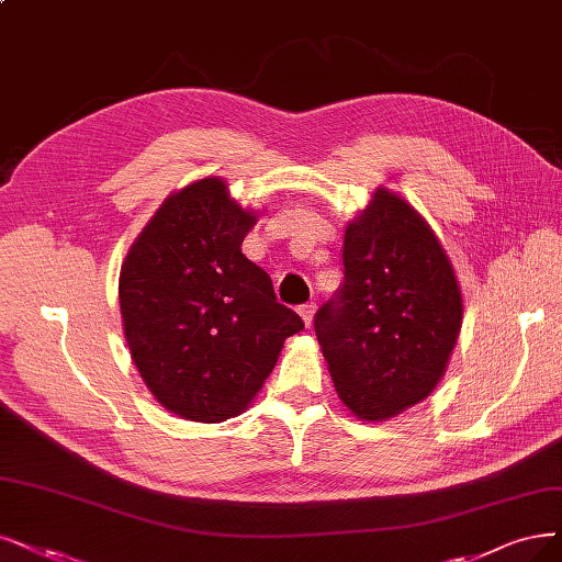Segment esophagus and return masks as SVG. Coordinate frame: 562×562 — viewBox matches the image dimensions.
I'll return each mask as SVG.
<instances>
[{
    "instance_id": "1",
    "label": "esophagus",
    "mask_w": 562,
    "mask_h": 562,
    "mask_svg": "<svg viewBox=\"0 0 562 562\" xmlns=\"http://www.w3.org/2000/svg\"><path fill=\"white\" fill-rule=\"evenodd\" d=\"M315 303H303V305H299V315L303 317V322H305V326L310 328L313 326V315H315Z\"/></svg>"
}]
</instances>
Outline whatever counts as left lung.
<instances>
[{
  "instance_id": "1",
  "label": "left lung",
  "mask_w": 562,
  "mask_h": 562,
  "mask_svg": "<svg viewBox=\"0 0 562 562\" xmlns=\"http://www.w3.org/2000/svg\"><path fill=\"white\" fill-rule=\"evenodd\" d=\"M461 317L442 245L417 211L380 190L347 226L342 282L315 315L340 401L366 422L424 401L445 375Z\"/></svg>"
}]
</instances>
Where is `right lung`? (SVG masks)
Instances as JSON below:
<instances>
[{
  "mask_svg": "<svg viewBox=\"0 0 562 562\" xmlns=\"http://www.w3.org/2000/svg\"><path fill=\"white\" fill-rule=\"evenodd\" d=\"M255 215L205 178L166 199L120 270L132 359L155 398L182 419L236 417L303 319L278 303L263 268L243 255Z\"/></svg>",
  "mask_w": 562,
  "mask_h": 562,
  "instance_id": "right-lung-1",
  "label": "right lung"
}]
</instances>
